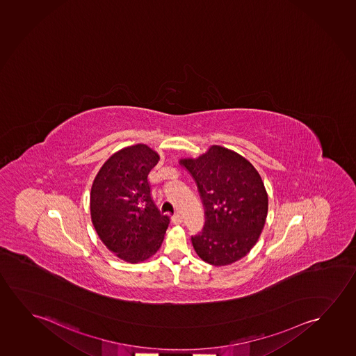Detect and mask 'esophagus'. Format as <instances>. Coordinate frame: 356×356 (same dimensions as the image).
<instances>
[{
    "instance_id": "34e87169",
    "label": "esophagus",
    "mask_w": 356,
    "mask_h": 356,
    "mask_svg": "<svg viewBox=\"0 0 356 356\" xmlns=\"http://www.w3.org/2000/svg\"><path fill=\"white\" fill-rule=\"evenodd\" d=\"M172 222L175 224V225H180L181 222H182V217H181V214H175L174 217H172Z\"/></svg>"
}]
</instances>
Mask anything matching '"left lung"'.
Returning a JSON list of instances; mask_svg holds the SVG:
<instances>
[{
	"mask_svg": "<svg viewBox=\"0 0 356 356\" xmlns=\"http://www.w3.org/2000/svg\"><path fill=\"white\" fill-rule=\"evenodd\" d=\"M196 181L206 224L192 236L197 254L211 266L245 257L262 232L268 196L253 165L232 150L213 145L197 159H181Z\"/></svg>",
	"mask_w": 356,
	"mask_h": 356,
	"instance_id": "1",
	"label": "left lung"
}]
</instances>
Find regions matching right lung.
<instances>
[{
  "label": "right lung",
  "mask_w": 356,
  "mask_h": 356,
  "mask_svg": "<svg viewBox=\"0 0 356 356\" xmlns=\"http://www.w3.org/2000/svg\"><path fill=\"white\" fill-rule=\"evenodd\" d=\"M159 159L148 145H131L111 155L94 179L90 214L95 232L111 252L127 262L153 256L170 222L150 193L148 175Z\"/></svg>",
  "instance_id": "1"
}]
</instances>
